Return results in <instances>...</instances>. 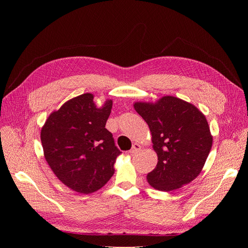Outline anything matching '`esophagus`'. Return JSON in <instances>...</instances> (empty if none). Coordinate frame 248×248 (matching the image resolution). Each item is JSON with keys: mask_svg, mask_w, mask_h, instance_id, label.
I'll return each instance as SVG.
<instances>
[{"mask_svg": "<svg viewBox=\"0 0 248 248\" xmlns=\"http://www.w3.org/2000/svg\"><path fill=\"white\" fill-rule=\"evenodd\" d=\"M140 144H137V142H136V144H133L132 145V148H131V150H130V153L131 154H134V153H138L139 151H140Z\"/></svg>", "mask_w": 248, "mask_h": 248, "instance_id": "34e87169", "label": "esophagus"}]
</instances>
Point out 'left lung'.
<instances>
[{
	"instance_id": "left-lung-1",
	"label": "left lung",
	"mask_w": 248,
	"mask_h": 248,
	"mask_svg": "<svg viewBox=\"0 0 248 248\" xmlns=\"http://www.w3.org/2000/svg\"><path fill=\"white\" fill-rule=\"evenodd\" d=\"M133 107L147 122L158 157L156 168L147 175L149 184L171 191L190 183L204 168L213 142L205 115L174 96L134 102Z\"/></svg>"
}]
</instances>
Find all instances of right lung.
<instances>
[{
	"label": "right lung",
	"mask_w": 248,
	"mask_h": 248,
	"mask_svg": "<svg viewBox=\"0 0 248 248\" xmlns=\"http://www.w3.org/2000/svg\"><path fill=\"white\" fill-rule=\"evenodd\" d=\"M91 93L66 101L44 123L40 138L46 160L58 179L70 189L89 194L108 183L121 154L106 128L112 100L101 108Z\"/></svg>",
	"instance_id": "1"
}]
</instances>
